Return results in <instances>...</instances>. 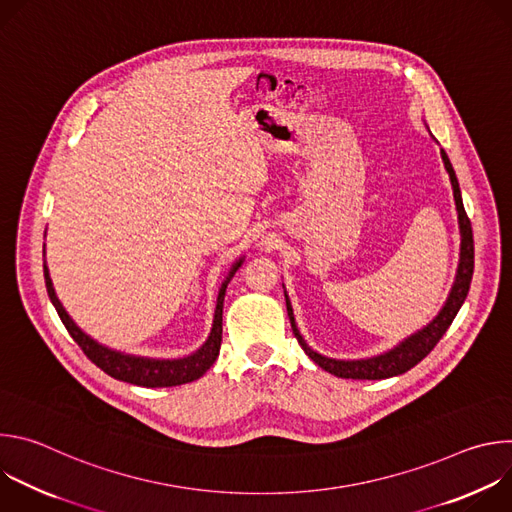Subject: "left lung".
<instances>
[{"label": "left lung", "mask_w": 512, "mask_h": 512, "mask_svg": "<svg viewBox=\"0 0 512 512\" xmlns=\"http://www.w3.org/2000/svg\"><path fill=\"white\" fill-rule=\"evenodd\" d=\"M442 160H444V166H446V170L450 174V182H452V188H454V200H456V208H458L460 235H462L458 275H456V283L452 287V294H450L444 310L437 314V318L427 328H423L421 332L413 334L411 338L401 342L391 352H385V354L375 356V358H364V360H334V358H326V356L314 352L306 344V340L302 338V334L296 328L294 312H291L287 296H285L287 316H289L291 328H294V334H296L300 346L318 364V367H322L324 371H328V373H332V375H336L340 379H369V381H379V379H389V377L403 375L409 369H413L417 362H421L433 350V346L440 342V338L446 334V330L454 322L458 310L462 308V304H464V300L468 296L472 273H474V239H472L470 218H468V214L464 210V204H462V194H460L456 172H454V168H452V164H450V160H448L444 150H442Z\"/></svg>", "instance_id": "8db88e82"}]
</instances>
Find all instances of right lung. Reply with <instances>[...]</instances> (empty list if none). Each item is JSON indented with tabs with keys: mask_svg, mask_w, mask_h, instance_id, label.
Here are the masks:
<instances>
[{
	"mask_svg": "<svg viewBox=\"0 0 512 512\" xmlns=\"http://www.w3.org/2000/svg\"><path fill=\"white\" fill-rule=\"evenodd\" d=\"M243 263V259L233 267L231 275L239 269V265ZM231 275L227 277V281L223 283L221 291H218V300H216V312H214V324H212V332L208 336V340L204 342V346L194 352L192 356L186 358H178V360H156V358H139V356H129V354H121L115 350H109L101 344H97L95 340H91L85 332H81V328L68 318V314L64 312L62 304L58 302L54 287L48 275V269L44 265V279H46V289L50 302L54 304L64 328L68 330V334L75 338V342L83 348V352L87 354V358L91 362H95L101 371H105L109 377L131 383V385H139V387H176V385H184V383H192L196 379H200L218 356V350H221V340H223V302H225V291H227V283L231 279Z\"/></svg>",
	"mask_w": 512,
	"mask_h": 512,
	"instance_id": "right-lung-1",
	"label": "right lung"
}]
</instances>
